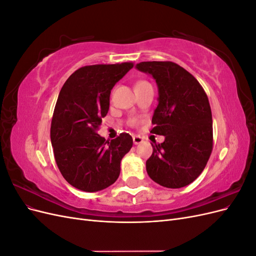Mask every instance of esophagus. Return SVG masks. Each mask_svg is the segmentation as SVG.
Masks as SVG:
<instances>
[{"label":"esophagus","mask_w":256,"mask_h":256,"mask_svg":"<svg viewBox=\"0 0 256 256\" xmlns=\"http://www.w3.org/2000/svg\"><path fill=\"white\" fill-rule=\"evenodd\" d=\"M132 140H134V143L136 145V144H140L143 142V138L140 136H132Z\"/></svg>","instance_id":"1"}]
</instances>
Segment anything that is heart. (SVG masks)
<instances>
[{"instance_id":"heart-1","label":"heart","mask_w":256,"mask_h":256,"mask_svg":"<svg viewBox=\"0 0 256 256\" xmlns=\"http://www.w3.org/2000/svg\"><path fill=\"white\" fill-rule=\"evenodd\" d=\"M141 83H145V81H138V82L136 83V85H138V84H141Z\"/></svg>"}]
</instances>
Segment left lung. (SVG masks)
Segmentation results:
<instances>
[{
    "label": "left lung",
    "instance_id": "obj_1",
    "mask_svg": "<svg viewBox=\"0 0 256 256\" xmlns=\"http://www.w3.org/2000/svg\"><path fill=\"white\" fill-rule=\"evenodd\" d=\"M136 69L157 82L159 102L150 132L166 136L164 143L152 144L147 174L164 187H184L203 172L212 152L208 97L194 76L173 62H141Z\"/></svg>",
    "mask_w": 256,
    "mask_h": 256
}]
</instances>
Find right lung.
Masks as SVG:
<instances>
[{"label":"right lung","mask_w":256,"mask_h":256,"mask_svg":"<svg viewBox=\"0 0 256 256\" xmlns=\"http://www.w3.org/2000/svg\"><path fill=\"white\" fill-rule=\"evenodd\" d=\"M134 63L99 64L76 70L62 88L50 136L60 174L72 187L96 192L114 184L120 161L132 147L129 134L106 141L97 131L109 111L111 90Z\"/></svg>","instance_id":"1"}]
</instances>
